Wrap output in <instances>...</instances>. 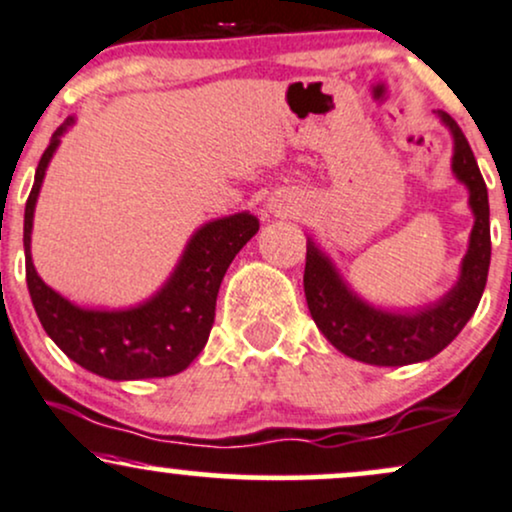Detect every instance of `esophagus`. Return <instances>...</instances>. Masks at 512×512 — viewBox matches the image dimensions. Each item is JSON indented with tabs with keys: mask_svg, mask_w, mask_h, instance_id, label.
Returning a JSON list of instances; mask_svg holds the SVG:
<instances>
[{
	"mask_svg": "<svg viewBox=\"0 0 512 512\" xmlns=\"http://www.w3.org/2000/svg\"><path fill=\"white\" fill-rule=\"evenodd\" d=\"M282 208H285V206H282V203H278V201H270L268 203L270 213H282Z\"/></svg>",
	"mask_w": 512,
	"mask_h": 512,
	"instance_id": "34e87169",
	"label": "esophagus"
}]
</instances>
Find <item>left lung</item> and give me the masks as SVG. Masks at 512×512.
<instances>
[{"label": "left lung", "instance_id": "8db88e82", "mask_svg": "<svg viewBox=\"0 0 512 512\" xmlns=\"http://www.w3.org/2000/svg\"><path fill=\"white\" fill-rule=\"evenodd\" d=\"M453 136V174L470 191L474 225L460 275L438 302L410 311H388L369 304L342 280L340 270L314 239H306L304 294L311 318L335 350L374 366L426 362L458 338L486 287L491 263L489 194L465 134L446 112H438Z\"/></svg>", "mask_w": 512, "mask_h": 512}]
</instances>
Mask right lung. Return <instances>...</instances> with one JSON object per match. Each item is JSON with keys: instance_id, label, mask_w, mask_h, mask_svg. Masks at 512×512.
<instances>
[{"instance_id": "right-lung-1", "label": "right lung", "mask_w": 512, "mask_h": 512, "mask_svg": "<svg viewBox=\"0 0 512 512\" xmlns=\"http://www.w3.org/2000/svg\"><path fill=\"white\" fill-rule=\"evenodd\" d=\"M74 117L54 131L38 162L23 215L26 282L45 333L78 366L110 381L165 378L184 371L206 347L215 299L232 258L258 232L249 210L210 220L191 234L172 275L146 302L129 309H86L45 285L30 256L35 203L47 165Z\"/></svg>"}]
</instances>
